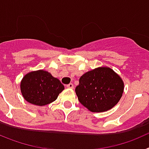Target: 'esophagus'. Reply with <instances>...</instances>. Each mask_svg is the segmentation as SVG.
<instances>
[{"label": "esophagus", "instance_id": "1", "mask_svg": "<svg viewBox=\"0 0 149 149\" xmlns=\"http://www.w3.org/2000/svg\"><path fill=\"white\" fill-rule=\"evenodd\" d=\"M66 87L68 88V89H73L74 85L72 84H68V85H67Z\"/></svg>", "mask_w": 149, "mask_h": 149}]
</instances>
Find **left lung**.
Returning <instances> with one entry per match:
<instances>
[{"mask_svg":"<svg viewBox=\"0 0 149 149\" xmlns=\"http://www.w3.org/2000/svg\"><path fill=\"white\" fill-rule=\"evenodd\" d=\"M124 91L122 78L108 67L86 72L79 79L75 93L81 104L91 112L110 110L120 100Z\"/></svg>","mask_w":149,"mask_h":149,"instance_id":"8db88e82","label":"left lung"}]
</instances>
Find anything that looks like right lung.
Returning <instances> with one entry per match:
<instances>
[{
    "mask_svg": "<svg viewBox=\"0 0 149 149\" xmlns=\"http://www.w3.org/2000/svg\"><path fill=\"white\" fill-rule=\"evenodd\" d=\"M24 98L30 104L44 106L54 101L64 89L60 80L44 70L27 74L21 82Z\"/></svg>",
    "mask_w": 149,
    "mask_h": 149,
    "instance_id": "add662e5",
    "label": "right lung"
}]
</instances>
